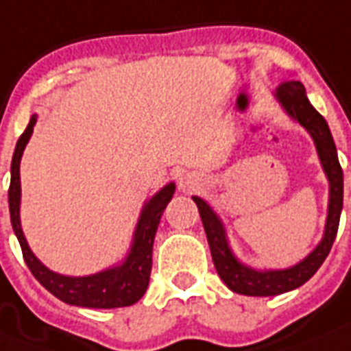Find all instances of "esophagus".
<instances>
[{
    "mask_svg": "<svg viewBox=\"0 0 351 351\" xmlns=\"http://www.w3.org/2000/svg\"><path fill=\"white\" fill-rule=\"evenodd\" d=\"M206 184L203 178H199L195 173H183V176H179V189L183 190L186 193L197 192Z\"/></svg>",
    "mask_w": 351,
    "mask_h": 351,
    "instance_id": "1",
    "label": "esophagus"
}]
</instances>
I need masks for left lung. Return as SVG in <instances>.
Here are the masks:
<instances>
[{"instance_id":"8db88e82","label":"left lung","mask_w":351,"mask_h":351,"mask_svg":"<svg viewBox=\"0 0 351 351\" xmlns=\"http://www.w3.org/2000/svg\"><path fill=\"white\" fill-rule=\"evenodd\" d=\"M277 97L282 103V106L287 108L288 114L295 117L297 121L312 134L315 147H317L322 168H324L328 181H330L326 230H324V237H322L317 248L299 265L291 266L288 270L255 271L252 268H246L245 265H241L239 261L235 259L234 254L230 252L223 224L217 219V215L212 212V208L204 203L203 199L193 197L199 208L201 221H203L206 237H208L215 270L230 290L243 293V295H279V293L295 290L301 285H304L321 268V265L332 250V245L339 230L341 210H343V168L339 165L337 148L333 143L332 132L328 128V123L310 105L304 86L299 81L282 83L277 88Z\"/></svg>"}]
</instances>
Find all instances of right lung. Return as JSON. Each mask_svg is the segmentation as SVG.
Wrapping results in <instances>:
<instances>
[{
	"label": "right lung",
	"mask_w": 351,
	"mask_h": 351,
	"mask_svg": "<svg viewBox=\"0 0 351 351\" xmlns=\"http://www.w3.org/2000/svg\"><path fill=\"white\" fill-rule=\"evenodd\" d=\"M36 125V116L30 117L29 127L25 128L21 137L18 139L16 150L12 156V167H10V186H8V208H10V223H12L14 234L18 237L23 259L32 271V276L43 285L47 290L56 295L60 301L74 306L85 308H119L130 306L139 301L143 293L147 291L150 271H152V246L154 237L158 232V224L162 212L170 203L173 195L172 183L167 184L159 193H156L141 214V219L137 224L136 235H134V246L127 261L117 268L101 271L96 276L88 277H64L60 274L45 268L36 255L30 252L25 235L19 224V161L25 150V145L29 141L32 128Z\"/></svg>",
	"instance_id": "right-lung-1"
}]
</instances>
